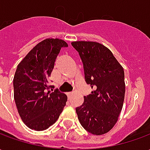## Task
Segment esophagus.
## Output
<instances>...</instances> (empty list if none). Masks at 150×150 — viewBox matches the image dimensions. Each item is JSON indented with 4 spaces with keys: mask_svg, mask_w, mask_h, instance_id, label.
I'll return each instance as SVG.
<instances>
[{
    "mask_svg": "<svg viewBox=\"0 0 150 150\" xmlns=\"http://www.w3.org/2000/svg\"><path fill=\"white\" fill-rule=\"evenodd\" d=\"M67 97H68V99L70 100V99H71V97L73 96V93H67Z\"/></svg>",
    "mask_w": 150,
    "mask_h": 150,
    "instance_id": "34e87169",
    "label": "esophagus"
}]
</instances>
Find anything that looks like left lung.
<instances>
[{"label":"left lung","mask_w":150,"mask_h":150,"mask_svg":"<svg viewBox=\"0 0 150 150\" xmlns=\"http://www.w3.org/2000/svg\"><path fill=\"white\" fill-rule=\"evenodd\" d=\"M80 55L85 80L94 90L76 113L81 125L94 135L112 129L123 108L125 93L124 68L108 47L90 41L72 42Z\"/></svg>","instance_id":"1"}]
</instances>
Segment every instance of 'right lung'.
Listing matches in <instances>:
<instances>
[{
    "mask_svg": "<svg viewBox=\"0 0 150 150\" xmlns=\"http://www.w3.org/2000/svg\"><path fill=\"white\" fill-rule=\"evenodd\" d=\"M63 46L59 38L40 42L18 65L13 77V96L18 113L25 125L35 131H43L59 119L67 96L58 90L54 92L48 79Z\"/></svg>",
    "mask_w": 150,
    "mask_h": 150,
    "instance_id": "add662e5",
    "label": "right lung"
}]
</instances>
